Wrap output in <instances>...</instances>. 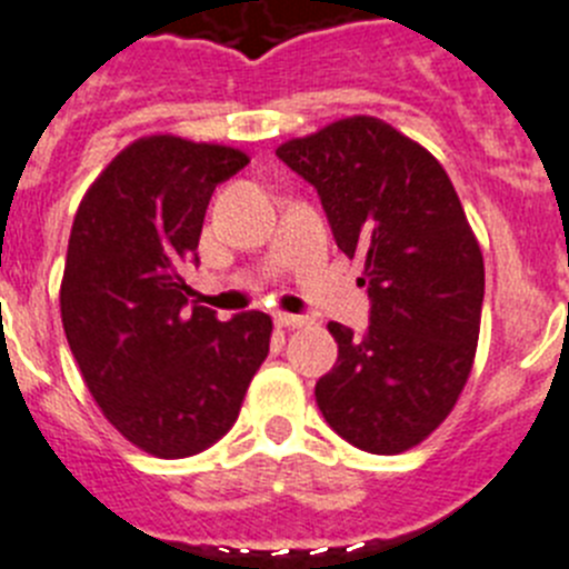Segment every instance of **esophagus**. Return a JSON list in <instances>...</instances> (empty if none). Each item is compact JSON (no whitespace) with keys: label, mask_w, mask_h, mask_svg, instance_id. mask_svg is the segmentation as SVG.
Wrapping results in <instances>:
<instances>
[{"label":"esophagus","mask_w":569,"mask_h":569,"mask_svg":"<svg viewBox=\"0 0 569 569\" xmlns=\"http://www.w3.org/2000/svg\"><path fill=\"white\" fill-rule=\"evenodd\" d=\"M274 322H278L280 329H303L311 320L303 315H286V311H278V315H274Z\"/></svg>","instance_id":"obj_1"}]
</instances>
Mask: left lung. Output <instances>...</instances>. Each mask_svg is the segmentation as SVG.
<instances>
[{
  "mask_svg": "<svg viewBox=\"0 0 569 569\" xmlns=\"http://www.w3.org/2000/svg\"><path fill=\"white\" fill-rule=\"evenodd\" d=\"M320 196L337 247L366 260V335L329 322L337 362L317 380L326 422L368 453H402L445 422L479 342L485 260L431 152L373 116L278 147Z\"/></svg>",
  "mask_w": 569,
  "mask_h": 569,
  "instance_id": "obj_1",
  "label": "left lung"
}]
</instances>
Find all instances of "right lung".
<instances>
[{
    "label": "right lung",
    "mask_w": 569,
    "mask_h": 569,
    "mask_svg": "<svg viewBox=\"0 0 569 569\" xmlns=\"http://www.w3.org/2000/svg\"><path fill=\"white\" fill-rule=\"evenodd\" d=\"M247 163L223 144L138 138L87 189L70 229L59 291L70 351L112 428L152 457L218 442L269 355L272 317L221 322L183 280L214 187Z\"/></svg>",
    "instance_id": "1"
}]
</instances>
